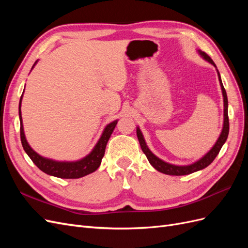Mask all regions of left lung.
I'll return each mask as SVG.
<instances>
[{
    "label": "left lung",
    "mask_w": 248,
    "mask_h": 248,
    "mask_svg": "<svg viewBox=\"0 0 248 248\" xmlns=\"http://www.w3.org/2000/svg\"><path fill=\"white\" fill-rule=\"evenodd\" d=\"M198 51H199V54L201 55V57L202 59L206 60V61L209 62L210 64H212L216 68L215 63L212 61V59L206 54V52L202 51L200 49ZM217 76H218V79H219L220 87H221V92H222V96H223V126H222V130L220 132V136H219L218 140H216L215 145L211 149H210V151L208 153H206L204 156L202 157V158H200L196 162L188 164V166H176V164H171V163L163 161L162 159L158 158V157H157L156 155H154L151 152V150L148 148V146L146 144L144 136H142L140 129L139 128V127L137 128V136H138V139H139V141H140V145L142 152L146 154L149 162L151 163V166L155 170H157L160 172H163V174H166V175H171V176L189 175V174H191V172L198 171V170H201L202 169L207 168L209 164L212 163V161L215 159V157L218 155L221 147L223 146V144L226 142V140L228 139L229 130H230V124H229V116H228V96H227L226 90H224V88H223L221 78H220V74H219L218 70H217Z\"/></svg>",
    "instance_id": "8db88e82"
}]
</instances>
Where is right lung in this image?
I'll return each instance as SVG.
<instances>
[{
  "label": "right lung",
  "instance_id": "obj_1",
  "mask_svg": "<svg viewBox=\"0 0 248 248\" xmlns=\"http://www.w3.org/2000/svg\"><path fill=\"white\" fill-rule=\"evenodd\" d=\"M38 61H36L33 65L34 66ZM24 95V92H22ZM22 95L19 100V107H18V115H19V121H20V140L21 145L24 148L25 152L28 154L30 158L36 164L37 168L41 170L42 171L46 172L47 175L62 178V179H78L81 177H85L91 172L95 171L99 168L101 159L104 156V152H106V147L108 141L111 136L112 131H114L115 127L118 123V120H115L111 123L108 124L104 128L99 140L97 141V144L93 148V150L90 152L86 157L81 158L77 161H57L52 160L49 158H46L41 155H39L37 152L31 148L27 141L25 132H24V125H22V118H21V100Z\"/></svg>",
  "mask_w": 248,
  "mask_h": 248
}]
</instances>
